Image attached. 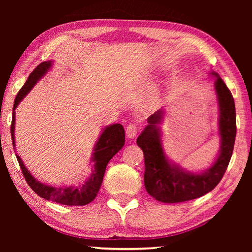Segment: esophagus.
<instances>
[{
	"label": "esophagus",
	"instance_id": "obj_1",
	"mask_svg": "<svg viewBox=\"0 0 252 252\" xmlns=\"http://www.w3.org/2000/svg\"><path fill=\"white\" fill-rule=\"evenodd\" d=\"M138 132V127L135 125H129L126 127V136L127 138H134Z\"/></svg>",
	"mask_w": 252,
	"mask_h": 252
}]
</instances>
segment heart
I'll return each mask as SVG.
<instances>
[{
    "label": "heart",
    "instance_id": "1",
    "mask_svg": "<svg viewBox=\"0 0 252 252\" xmlns=\"http://www.w3.org/2000/svg\"><path fill=\"white\" fill-rule=\"evenodd\" d=\"M157 95H158V88L157 87H153L151 90H149V92L147 94V96L145 97V99L143 100V104H142V108L144 110H151L154 105H155V101H156L157 98Z\"/></svg>",
    "mask_w": 252,
    "mask_h": 252
}]
</instances>
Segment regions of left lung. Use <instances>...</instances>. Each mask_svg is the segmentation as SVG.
<instances>
[{"mask_svg":"<svg viewBox=\"0 0 252 252\" xmlns=\"http://www.w3.org/2000/svg\"><path fill=\"white\" fill-rule=\"evenodd\" d=\"M209 74L215 79L219 106L218 133L220 136V149L210 167L194 172L174 162L165 154L160 129L164 119L163 108L148 118V125L136 140L145 159V189L158 201L182 202L206 195L219 184L231 160L236 137L234 98L231 91L217 72L211 71Z\"/></svg>","mask_w":252,"mask_h":252,"instance_id":"left-lung-1","label":"left lung"}]
</instances>
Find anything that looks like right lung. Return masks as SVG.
I'll list each match as a JSON object with an SVG mask.
<instances>
[{
  "label": "right lung",
  "instance_id": "obj_1",
  "mask_svg": "<svg viewBox=\"0 0 252 252\" xmlns=\"http://www.w3.org/2000/svg\"><path fill=\"white\" fill-rule=\"evenodd\" d=\"M54 61H47L41 63L33 71L30 73L24 87L20 89L17 96H16L13 107L12 116V126H10V133H12V141L16 157L23 171L27 183L32 189L35 194L44 198L46 200H52L57 203H62L65 206H85L95 199L96 195L100 189L101 182L104 179L106 167L109 160L120 151L125 145L126 134L125 129L120 123H114V125L106 126L100 131V134L96 141L93 153L91 155L90 163L92 164L91 172L85 181L77 185L69 186H53L45 184L43 182L36 180L31 174L28 168L26 167L23 159L16 153V143H15V121H16V108L19 103L23 100L30 91L34 88V85L49 72Z\"/></svg>",
  "mask_w": 252,
  "mask_h": 252
}]
</instances>
